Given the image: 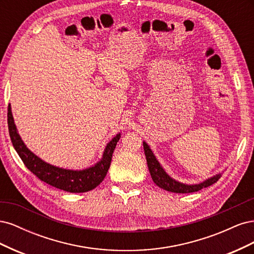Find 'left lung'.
<instances>
[{
	"mask_svg": "<svg viewBox=\"0 0 254 254\" xmlns=\"http://www.w3.org/2000/svg\"><path fill=\"white\" fill-rule=\"evenodd\" d=\"M143 147H144L146 161H147L148 170H149L150 176L152 178V181L155 182L159 188L163 189L165 190L173 191V193H179V194L194 193V191H198L201 189L212 186V184H214L215 182H217L221 177V173H219V174H216L215 176L211 177V178H207L206 180H204L200 183L186 184V183L179 182V181L173 179L172 177L164 171V168L161 166L156 156L153 155V152L150 149L149 145L145 141L143 142Z\"/></svg>",
	"mask_w": 254,
	"mask_h": 254,
	"instance_id": "left-lung-1",
	"label": "left lung"
}]
</instances>
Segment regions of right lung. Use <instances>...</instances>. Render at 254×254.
I'll list each match as a JSON object with an SVG mask.
<instances>
[{"instance_id":"right-lung-1","label":"right lung","mask_w":254,"mask_h":254,"mask_svg":"<svg viewBox=\"0 0 254 254\" xmlns=\"http://www.w3.org/2000/svg\"><path fill=\"white\" fill-rule=\"evenodd\" d=\"M7 118H8V130L11 143L23 163L41 181L68 193H84L101 184L108 173L112 153L121 137V133H118L107 144L102 159L94 165L83 170H66L45 162L26 147L14 124L10 105L8 106Z\"/></svg>"}]
</instances>
